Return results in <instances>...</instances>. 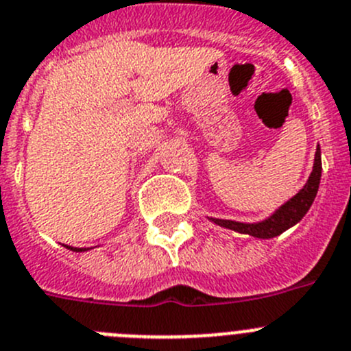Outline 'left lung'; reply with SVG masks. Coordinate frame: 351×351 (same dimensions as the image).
I'll list each match as a JSON object with an SVG mask.
<instances>
[{"label": "left lung", "mask_w": 351, "mask_h": 351, "mask_svg": "<svg viewBox=\"0 0 351 351\" xmlns=\"http://www.w3.org/2000/svg\"><path fill=\"white\" fill-rule=\"evenodd\" d=\"M320 175H322V160H320V147H317L315 152V162H313V171L310 175L308 182L304 183V186L294 195L293 199L280 206L270 218L260 221V223H241V221L232 220H218V218H211L216 225L220 227L230 228V230L239 232V234H250L258 239H271L286 232L293 225L306 215V211L312 206L313 199H315L317 191H319Z\"/></svg>", "instance_id": "left-lung-1"}]
</instances>
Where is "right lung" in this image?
<instances>
[{"instance_id": "add662e5", "label": "right lung", "mask_w": 351, "mask_h": 351, "mask_svg": "<svg viewBox=\"0 0 351 351\" xmlns=\"http://www.w3.org/2000/svg\"><path fill=\"white\" fill-rule=\"evenodd\" d=\"M67 247H69V245H67ZM69 250H72V251H77V253H80V251H86V247H84V250H83V247H69Z\"/></svg>"}]
</instances>
